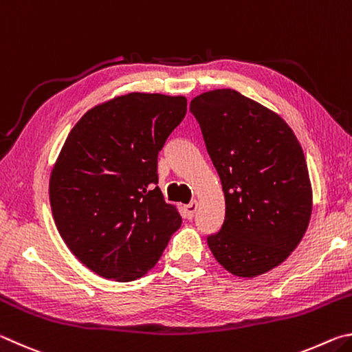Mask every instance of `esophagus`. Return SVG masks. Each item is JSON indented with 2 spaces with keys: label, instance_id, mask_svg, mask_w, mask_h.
Instances as JSON below:
<instances>
[{
  "label": "esophagus",
  "instance_id": "obj_1",
  "mask_svg": "<svg viewBox=\"0 0 352 352\" xmlns=\"http://www.w3.org/2000/svg\"><path fill=\"white\" fill-rule=\"evenodd\" d=\"M195 211H197V201H190L186 206H184V214H186V217L190 220L194 217Z\"/></svg>",
  "mask_w": 352,
  "mask_h": 352
}]
</instances>
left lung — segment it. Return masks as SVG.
I'll list each match as a JSON object with an SVG mask.
<instances>
[{"label": "left lung", "mask_w": 352, "mask_h": 352, "mask_svg": "<svg viewBox=\"0 0 352 352\" xmlns=\"http://www.w3.org/2000/svg\"><path fill=\"white\" fill-rule=\"evenodd\" d=\"M222 182L225 220L208 245L223 269L253 278L275 269L305 236L312 188L302 148L281 116L234 90L190 100Z\"/></svg>", "instance_id": "8db88e82"}]
</instances>
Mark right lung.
Returning a JSON list of instances; mask_svg holds the SVG:
<instances>
[{"instance_id":"right-lung-1","label":"right lung","mask_w":352,"mask_h":352,"mask_svg":"<svg viewBox=\"0 0 352 352\" xmlns=\"http://www.w3.org/2000/svg\"><path fill=\"white\" fill-rule=\"evenodd\" d=\"M186 115V98L129 93L88 110L52 169L58 233L82 264L119 283L162 258L180 228L158 184V153Z\"/></svg>"}]
</instances>
